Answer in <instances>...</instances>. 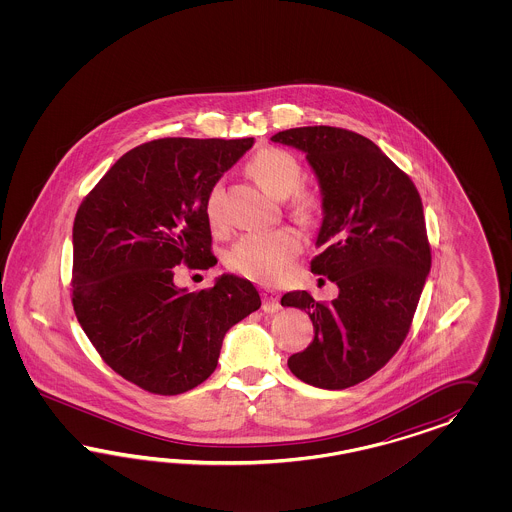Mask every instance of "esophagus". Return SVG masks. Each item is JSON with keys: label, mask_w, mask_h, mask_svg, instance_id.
I'll use <instances>...</instances> for the list:
<instances>
[{"label": "esophagus", "mask_w": 512, "mask_h": 512, "mask_svg": "<svg viewBox=\"0 0 512 512\" xmlns=\"http://www.w3.org/2000/svg\"><path fill=\"white\" fill-rule=\"evenodd\" d=\"M261 296H263V310L266 313H276V311L281 310L278 293H274L270 289H263Z\"/></svg>", "instance_id": "34e87169"}]
</instances>
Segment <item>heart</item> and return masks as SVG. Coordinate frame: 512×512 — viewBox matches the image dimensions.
<instances>
[{
    "label": "heart",
    "mask_w": 512,
    "mask_h": 512,
    "mask_svg": "<svg viewBox=\"0 0 512 512\" xmlns=\"http://www.w3.org/2000/svg\"><path fill=\"white\" fill-rule=\"evenodd\" d=\"M248 171L255 182L276 199H287L302 180V167L296 157L281 148H264L249 161ZM315 202L306 193H296L291 210L296 217L311 216ZM206 219L212 229L225 225L223 189L219 184L208 191ZM302 249L300 236L289 229L270 233L244 234L227 255V264L236 274L259 283H276L287 276L296 255Z\"/></svg>",
    "instance_id": "b5f03b06"
}]
</instances>
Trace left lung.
<instances>
[{"label":"left lung","mask_w":512,"mask_h":512,"mask_svg":"<svg viewBox=\"0 0 512 512\" xmlns=\"http://www.w3.org/2000/svg\"><path fill=\"white\" fill-rule=\"evenodd\" d=\"M274 142L304 152L321 189L319 255L311 272L340 289L330 304L293 291L281 306L310 315L315 336L289 370L326 390L353 387L400 349L432 266L415 184L372 140L330 125L279 131Z\"/></svg>","instance_id":"left-lung-1"}]
</instances>
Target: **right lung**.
<instances>
[{
	"label": "right lung",
	"instance_id": "obj_1",
	"mask_svg": "<svg viewBox=\"0 0 512 512\" xmlns=\"http://www.w3.org/2000/svg\"><path fill=\"white\" fill-rule=\"evenodd\" d=\"M251 139H159L122 155L78 206L73 308L101 358L124 379L176 396L206 381L223 338L261 308L248 279L174 285V268L217 263L206 197Z\"/></svg>",
	"mask_w": 512,
	"mask_h": 512
}]
</instances>
